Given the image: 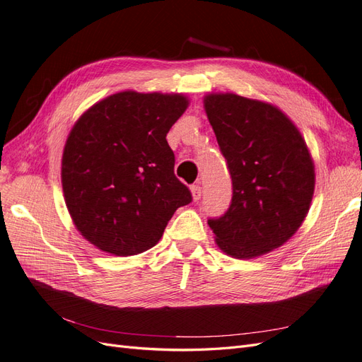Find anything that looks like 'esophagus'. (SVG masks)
<instances>
[{
	"mask_svg": "<svg viewBox=\"0 0 362 362\" xmlns=\"http://www.w3.org/2000/svg\"><path fill=\"white\" fill-rule=\"evenodd\" d=\"M190 190H192L193 201H199V199H201V194H202V189H201V185H199V184H193L192 187H190Z\"/></svg>",
	"mask_w": 362,
	"mask_h": 362,
	"instance_id": "34e87169",
	"label": "esophagus"
}]
</instances>
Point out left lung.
Returning a JSON list of instances; mask_svg holds the SVG:
<instances>
[{"instance_id":"1","label":"left lung","mask_w":362,"mask_h":362,"mask_svg":"<svg viewBox=\"0 0 362 362\" xmlns=\"http://www.w3.org/2000/svg\"><path fill=\"white\" fill-rule=\"evenodd\" d=\"M204 107L233 180L231 205L208 225L225 254L264 255L286 243L308 214L315 184L308 146L272 104L211 93Z\"/></svg>"}]
</instances>
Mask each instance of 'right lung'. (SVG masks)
Masks as SVG:
<instances>
[{"label": "right lung", "mask_w": 362, "mask_h": 362, "mask_svg": "<svg viewBox=\"0 0 362 362\" xmlns=\"http://www.w3.org/2000/svg\"><path fill=\"white\" fill-rule=\"evenodd\" d=\"M189 105L182 95L119 92L71 129L62 158L64 202L81 235L116 257L158 243L192 193L173 173L166 136Z\"/></svg>", "instance_id": "obj_1"}]
</instances>
